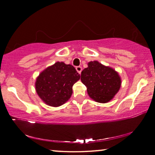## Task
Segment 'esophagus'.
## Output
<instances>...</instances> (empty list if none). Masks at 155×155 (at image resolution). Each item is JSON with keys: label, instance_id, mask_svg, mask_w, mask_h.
I'll use <instances>...</instances> for the list:
<instances>
[{"label": "esophagus", "instance_id": "obj_1", "mask_svg": "<svg viewBox=\"0 0 155 155\" xmlns=\"http://www.w3.org/2000/svg\"><path fill=\"white\" fill-rule=\"evenodd\" d=\"M76 70H77V71L79 73V74H81V71H82V68H81V66H77V68H76Z\"/></svg>", "mask_w": 155, "mask_h": 155}]
</instances>
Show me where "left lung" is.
<instances>
[{"mask_svg":"<svg viewBox=\"0 0 155 155\" xmlns=\"http://www.w3.org/2000/svg\"><path fill=\"white\" fill-rule=\"evenodd\" d=\"M81 80L87 87L90 98L101 103L111 101L121 86L118 73L97 61L88 63V67L81 72Z\"/></svg>","mask_w":155,"mask_h":155,"instance_id":"left-lung-1","label":"left lung"}]
</instances>
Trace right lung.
Returning <instances> with one entry per match:
<instances>
[{
    "instance_id": "add662e5",
    "label": "right lung",
    "mask_w": 155,
    "mask_h": 155,
    "mask_svg": "<svg viewBox=\"0 0 155 155\" xmlns=\"http://www.w3.org/2000/svg\"><path fill=\"white\" fill-rule=\"evenodd\" d=\"M80 79V74L70 64L56 62L41 72L35 82V90L46 104L59 107L70 99L72 86Z\"/></svg>"
}]
</instances>
